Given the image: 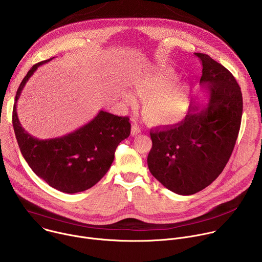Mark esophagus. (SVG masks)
Returning <instances> with one entry per match:
<instances>
[{
    "label": "esophagus",
    "instance_id": "obj_1",
    "mask_svg": "<svg viewBox=\"0 0 262 262\" xmlns=\"http://www.w3.org/2000/svg\"><path fill=\"white\" fill-rule=\"evenodd\" d=\"M140 133H141V127L138 124H133L132 125V132H130L132 136H137Z\"/></svg>",
    "mask_w": 262,
    "mask_h": 262
}]
</instances>
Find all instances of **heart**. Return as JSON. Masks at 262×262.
<instances>
[{"label": "heart", "mask_w": 262, "mask_h": 262, "mask_svg": "<svg viewBox=\"0 0 262 262\" xmlns=\"http://www.w3.org/2000/svg\"><path fill=\"white\" fill-rule=\"evenodd\" d=\"M177 74L173 69L164 68L138 79L133 86L134 95L144 100L143 118L154 126H170L182 121L191 105V91L182 82H175ZM134 95L125 92L123 101L136 103Z\"/></svg>", "instance_id": "obj_1"}]
</instances>
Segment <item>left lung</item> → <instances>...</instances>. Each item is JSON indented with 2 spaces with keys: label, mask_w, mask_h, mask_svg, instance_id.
Returning a JSON list of instances; mask_svg holds the SVG:
<instances>
[{
  "label": "left lung",
  "mask_w": 262,
  "mask_h": 262,
  "mask_svg": "<svg viewBox=\"0 0 262 262\" xmlns=\"http://www.w3.org/2000/svg\"><path fill=\"white\" fill-rule=\"evenodd\" d=\"M202 63L200 84L207 102L195 100L179 124L151 129L149 171L168 190L193 195L208 186L228 163L238 136L243 95L231 72L208 55L195 53Z\"/></svg>",
  "instance_id": "obj_1"
}]
</instances>
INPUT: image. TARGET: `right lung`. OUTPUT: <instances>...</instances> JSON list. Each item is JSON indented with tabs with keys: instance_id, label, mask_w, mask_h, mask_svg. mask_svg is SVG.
Returning <instances> with one entry per match:
<instances>
[{
	"instance_id": "right-lung-1",
	"label": "right lung",
	"mask_w": 262,
	"mask_h": 262,
	"mask_svg": "<svg viewBox=\"0 0 262 262\" xmlns=\"http://www.w3.org/2000/svg\"><path fill=\"white\" fill-rule=\"evenodd\" d=\"M51 60L33 65L17 89L12 114L15 137L23 157L37 176L60 192H84L108 171L117 146L130 134L129 118L99 111L90 122L63 137L39 140L31 136L18 120L17 100L37 68Z\"/></svg>"
}]
</instances>
